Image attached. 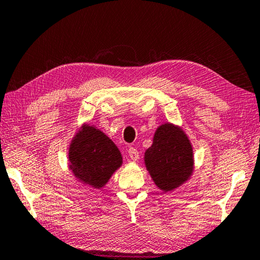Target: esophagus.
<instances>
[{
  "instance_id": "obj_1",
  "label": "esophagus",
  "mask_w": 260,
  "mask_h": 260,
  "mask_svg": "<svg viewBox=\"0 0 260 260\" xmlns=\"http://www.w3.org/2000/svg\"><path fill=\"white\" fill-rule=\"evenodd\" d=\"M128 156H129V158L133 160V162H137V160L140 157L139 151L135 149V148H133V147H129L128 148Z\"/></svg>"
}]
</instances>
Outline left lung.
I'll list each match as a JSON object with an SVG mask.
<instances>
[{
  "label": "left lung",
  "mask_w": 260,
  "mask_h": 260,
  "mask_svg": "<svg viewBox=\"0 0 260 260\" xmlns=\"http://www.w3.org/2000/svg\"><path fill=\"white\" fill-rule=\"evenodd\" d=\"M145 164L156 186L164 192L186 182L193 172V148L185 132L169 122L160 125L145 152Z\"/></svg>",
  "instance_id": "left-lung-1"
}]
</instances>
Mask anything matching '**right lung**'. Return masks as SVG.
I'll use <instances>...</instances> for the list:
<instances>
[{
  "label": "right lung",
  "instance_id": "1",
  "mask_svg": "<svg viewBox=\"0 0 260 260\" xmlns=\"http://www.w3.org/2000/svg\"><path fill=\"white\" fill-rule=\"evenodd\" d=\"M69 169L84 185L102 188L122 164L112 140L90 125H83L73 138L68 152Z\"/></svg>",
  "mask_w": 260,
  "mask_h": 260
}]
</instances>
